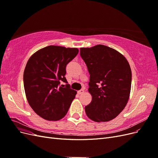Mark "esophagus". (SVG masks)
<instances>
[{
	"mask_svg": "<svg viewBox=\"0 0 158 158\" xmlns=\"http://www.w3.org/2000/svg\"><path fill=\"white\" fill-rule=\"evenodd\" d=\"M82 93H84V89H81L79 91H78V94H82Z\"/></svg>",
	"mask_w": 158,
	"mask_h": 158,
	"instance_id": "1",
	"label": "esophagus"
}]
</instances>
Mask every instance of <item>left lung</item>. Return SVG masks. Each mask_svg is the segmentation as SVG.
<instances>
[{
  "instance_id": "obj_1",
  "label": "left lung",
  "mask_w": 158,
  "mask_h": 158,
  "mask_svg": "<svg viewBox=\"0 0 158 158\" xmlns=\"http://www.w3.org/2000/svg\"><path fill=\"white\" fill-rule=\"evenodd\" d=\"M80 55L89 72L88 91L92 96L85 107V113L95 122L111 121L125 107L130 95L128 62L120 52L103 45L80 48Z\"/></svg>"
}]
</instances>
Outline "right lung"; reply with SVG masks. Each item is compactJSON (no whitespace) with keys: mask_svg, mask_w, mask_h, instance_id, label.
I'll use <instances>...</instances> for the list:
<instances>
[{"mask_svg":"<svg viewBox=\"0 0 158 158\" xmlns=\"http://www.w3.org/2000/svg\"><path fill=\"white\" fill-rule=\"evenodd\" d=\"M77 48L49 45L35 52L28 60L23 73L27 102L38 115L47 121H58L67 113L76 91L65 78L66 67L78 55ZM66 83L64 86L60 84Z\"/></svg>","mask_w":158,"mask_h":158,"instance_id":"add662e5","label":"right lung"}]
</instances>
